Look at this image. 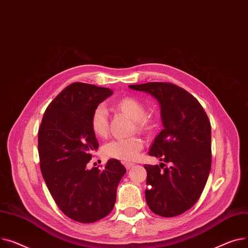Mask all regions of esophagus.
Instances as JSON below:
<instances>
[{
	"instance_id": "1",
	"label": "esophagus",
	"mask_w": 248,
	"mask_h": 248,
	"mask_svg": "<svg viewBox=\"0 0 248 248\" xmlns=\"http://www.w3.org/2000/svg\"><path fill=\"white\" fill-rule=\"evenodd\" d=\"M124 166L126 167V169H130V168H132V167L134 166V164H133V163H129V162H126V163H124Z\"/></svg>"
}]
</instances>
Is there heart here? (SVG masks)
<instances>
[{"mask_svg": "<svg viewBox=\"0 0 248 248\" xmlns=\"http://www.w3.org/2000/svg\"><path fill=\"white\" fill-rule=\"evenodd\" d=\"M117 109L128 115L134 120L136 130L142 133H148L153 128V123L146 116V107L141 101L133 97H124L120 99L117 104ZM91 128L95 135L104 137L108 133L109 122L108 112L103 104L95 107L91 115ZM143 148V141L139 137L117 138L106 143L103 149V154L106 157L121 160V161H133L140 150Z\"/></svg>", "mask_w": 248, "mask_h": 248, "instance_id": "obj_1", "label": "heart"}]
</instances>
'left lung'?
Returning a JSON list of instances; mask_svg holds the SVG:
<instances>
[{
    "instance_id": "1",
    "label": "left lung",
    "mask_w": 248,
    "mask_h": 248,
    "mask_svg": "<svg viewBox=\"0 0 248 248\" xmlns=\"http://www.w3.org/2000/svg\"><path fill=\"white\" fill-rule=\"evenodd\" d=\"M155 97L161 106L164 129L154 140L149 155L169 163L145 164V190L149 208L173 217L190 209L199 199L211 168V125L198 100L177 85L149 82L130 85ZM164 165L162 166V164Z\"/></svg>"
}]
</instances>
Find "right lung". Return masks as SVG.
<instances>
[{"label":"right lung","instance_id":"add662e5","mask_svg":"<svg viewBox=\"0 0 248 248\" xmlns=\"http://www.w3.org/2000/svg\"><path fill=\"white\" fill-rule=\"evenodd\" d=\"M112 93L109 88L72 83L49 104L39 128L44 180L58 207L81 223L98 221L112 211L126 173L117 159L108 160L103 170L86 168L99 147L90 123L92 112Z\"/></svg>","mask_w":248,"mask_h":248}]
</instances>
